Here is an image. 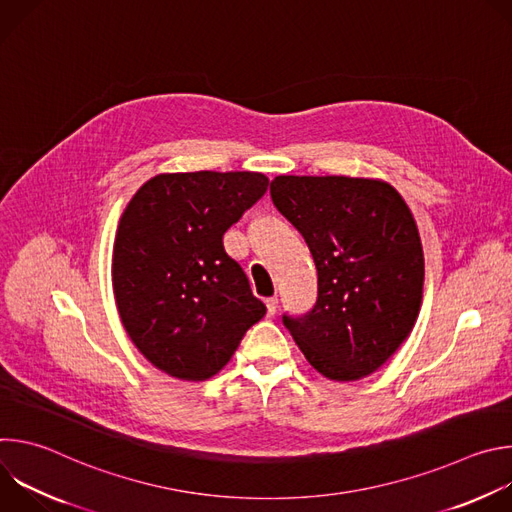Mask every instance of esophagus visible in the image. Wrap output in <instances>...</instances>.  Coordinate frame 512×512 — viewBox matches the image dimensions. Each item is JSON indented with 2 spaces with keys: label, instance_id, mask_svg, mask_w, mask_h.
<instances>
[{
  "label": "esophagus",
  "instance_id": "34e87169",
  "mask_svg": "<svg viewBox=\"0 0 512 512\" xmlns=\"http://www.w3.org/2000/svg\"><path fill=\"white\" fill-rule=\"evenodd\" d=\"M265 306H267V316H273L277 312V298H267L265 300Z\"/></svg>",
  "mask_w": 512,
  "mask_h": 512
}]
</instances>
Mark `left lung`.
Here are the masks:
<instances>
[{
  "label": "left lung",
  "instance_id": "obj_1",
  "mask_svg": "<svg viewBox=\"0 0 512 512\" xmlns=\"http://www.w3.org/2000/svg\"><path fill=\"white\" fill-rule=\"evenodd\" d=\"M275 208L304 237L318 298L283 314L312 367L332 381L375 373L413 330L423 296V249L401 194L381 180L277 176Z\"/></svg>",
  "mask_w": 512,
  "mask_h": 512
}]
</instances>
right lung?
<instances>
[{"instance_id": "add662e5", "label": "right lung", "mask_w": 512, "mask_h": 512, "mask_svg": "<svg viewBox=\"0 0 512 512\" xmlns=\"http://www.w3.org/2000/svg\"><path fill=\"white\" fill-rule=\"evenodd\" d=\"M267 186L257 172L160 174L129 200L113 291L129 338L160 371L210 379L265 316L223 237Z\"/></svg>"}]
</instances>
